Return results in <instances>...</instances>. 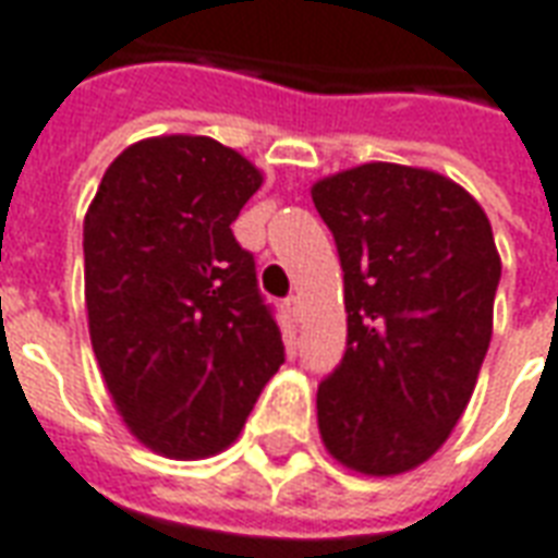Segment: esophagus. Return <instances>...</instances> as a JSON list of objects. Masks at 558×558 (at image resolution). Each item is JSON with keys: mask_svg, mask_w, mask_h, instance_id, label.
<instances>
[{"mask_svg": "<svg viewBox=\"0 0 558 558\" xmlns=\"http://www.w3.org/2000/svg\"><path fill=\"white\" fill-rule=\"evenodd\" d=\"M283 307H287V316H290L292 323L302 319V302H299V295H290V299L283 302Z\"/></svg>", "mask_w": 558, "mask_h": 558, "instance_id": "1", "label": "esophagus"}]
</instances>
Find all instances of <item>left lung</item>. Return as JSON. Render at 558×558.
I'll use <instances>...</instances> for the list:
<instances>
[{"instance_id": "obj_1", "label": "left lung", "mask_w": 558, "mask_h": 558, "mask_svg": "<svg viewBox=\"0 0 558 558\" xmlns=\"http://www.w3.org/2000/svg\"><path fill=\"white\" fill-rule=\"evenodd\" d=\"M343 268L347 352L316 391L343 466L400 475L439 451L466 410L502 278L490 220L439 172L364 163L314 184Z\"/></svg>"}]
</instances>
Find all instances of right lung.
I'll list each match as a JSON object with an SVG mask.
<instances>
[{"instance_id": "right-lung-1", "label": "right lung", "mask_w": 558, "mask_h": 558, "mask_svg": "<svg viewBox=\"0 0 558 558\" xmlns=\"http://www.w3.org/2000/svg\"><path fill=\"white\" fill-rule=\"evenodd\" d=\"M263 175L211 137H151L107 167L83 220L92 350L140 442L194 460L242 433L283 364L230 223Z\"/></svg>"}]
</instances>
